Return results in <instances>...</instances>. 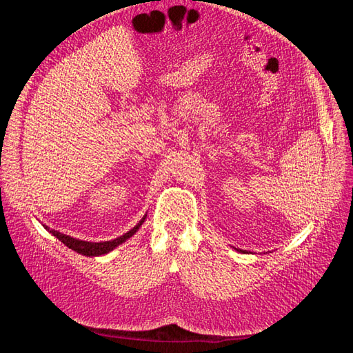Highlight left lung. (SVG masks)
I'll use <instances>...</instances> for the list:
<instances>
[{"label": "left lung", "instance_id": "left-lung-1", "mask_svg": "<svg viewBox=\"0 0 353 353\" xmlns=\"http://www.w3.org/2000/svg\"><path fill=\"white\" fill-rule=\"evenodd\" d=\"M237 252H240V253H245V252H243V250H240V249H237Z\"/></svg>", "mask_w": 353, "mask_h": 353}]
</instances>
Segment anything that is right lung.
I'll use <instances>...</instances> for the list:
<instances>
[{
	"instance_id": "obj_1",
	"label": "right lung",
	"mask_w": 353,
	"mask_h": 353,
	"mask_svg": "<svg viewBox=\"0 0 353 353\" xmlns=\"http://www.w3.org/2000/svg\"><path fill=\"white\" fill-rule=\"evenodd\" d=\"M145 218H147V215H144V216L141 218V221L138 222L132 230L125 232L123 236L117 237V239H114V240H110V241H100V243L73 239V237L66 236V234L59 232V231H56V230H50L47 225H44V228H46L47 231H50L56 239H59L63 244L68 245L69 249L74 250L77 253H81V254H83V256H101V254H105V253L112 252L113 249L117 248V245L125 243L128 239H131V237L134 236V234H135L138 230H140V227L143 225V222L145 221Z\"/></svg>"
}]
</instances>
